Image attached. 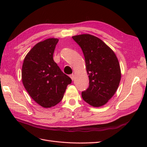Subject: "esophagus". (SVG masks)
I'll return each mask as SVG.
<instances>
[{"label": "esophagus", "instance_id": "esophagus-1", "mask_svg": "<svg viewBox=\"0 0 147 147\" xmlns=\"http://www.w3.org/2000/svg\"><path fill=\"white\" fill-rule=\"evenodd\" d=\"M69 76H70V78H71L72 80H74V74H70Z\"/></svg>", "mask_w": 147, "mask_h": 147}]
</instances>
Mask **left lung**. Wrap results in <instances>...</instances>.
I'll list each match as a JSON object with an SVG mask.
<instances>
[{
	"mask_svg": "<svg viewBox=\"0 0 147 147\" xmlns=\"http://www.w3.org/2000/svg\"><path fill=\"white\" fill-rule=\"evenodd\" d=\"M82 48L89 77V87L82 93L83 99L95 107L105 105L119 85L120 65L114 51L98 37L90 34L72 36Z\"/></svg>",
	"mask_w": 147,
	"mask_h": 147,
	"instance_id": "8db88e82",
	"label": "left lung"
}]
</instances>
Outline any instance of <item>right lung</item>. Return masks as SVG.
I'll use <instances>...</instances> for the list:
<instances>
[{
  "label": "right lung",
  "mask_w": 147,
  "mask_h": 147,
  "mask_svg": "<svg viewBox=\"0 0 147 147\" xmlns=\"http://www.w3.org/2000/svg\"><path fill=\"white\" fill-rule=\"evenodd\" d=\"M59 39L51 38L40 42L30 50L22 66V82L30 96L44 108L61 101L67 86L72 80L53 59Z\"/></svg>",
  "instance_id": "1"
}]
</instances>
